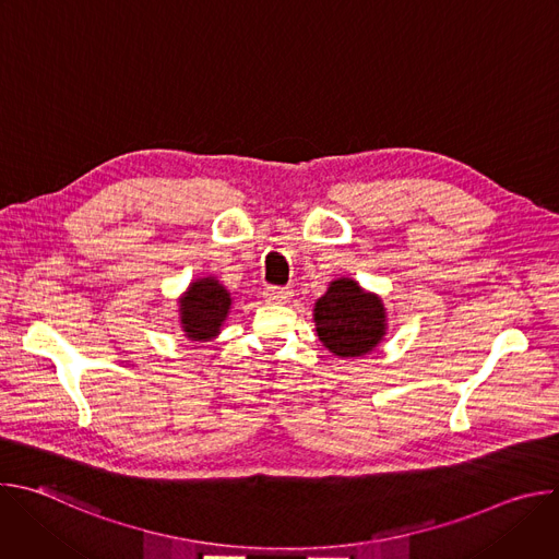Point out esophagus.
Here are the masks:
<instances>
[{
	"label": "esophagus",
	"mask_w": 559,
	"mask_h": 559,
	"mask_svg": "<svg viewBox=\"0 0 559 559\" xmlns=\"http://www.w3.org/2000/svg\"><path fill=\"white\" fill-rule=\"evenodd\" d=\"M263 296H265L267 302L285 305V302H289V298H292V289H287V287H267V289L263 292Z\"/></svg>",
	"instance_id": "obj_1"
}]
</instances>
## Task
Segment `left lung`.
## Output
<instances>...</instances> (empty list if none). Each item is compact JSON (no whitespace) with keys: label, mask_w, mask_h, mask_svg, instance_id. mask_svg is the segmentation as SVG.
Returning <instances> with one entry per match:
<instances>
[{"label":"left lung","mask_w":559,"mask_h":559,"mask_svg":"<svg viewBox=\"0 0 559 559\" xmlns=\"http://www.w3.org/2000/svg\"><path fill=\"white\" fill-rule=\"evenodd\" d=\"M316 336L338 358L371 354L386 336V307L349 276L334 278L313 302Z\"/></svg>","instance_id":"8db88e82"}]
</instances>
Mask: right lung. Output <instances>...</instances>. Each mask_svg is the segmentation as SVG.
I'll use <instances>...</instances> for the list:
<instances>
[{"mask_svg": "<svg viewBox=\"0 0 559 559\" xmlns=\"http://www.w3.org/2000/svg\"><path fill=\"white\" fill-rule=\"evenodd\" d=\"M231 294L216 276L194 278L179 296V330L188 341H214L231 309Z\"/></svg>", "mask_w": 559, "mask_h": 559, "instance_id": "right-lung-1", "label": "right lung"}]
</instances>
